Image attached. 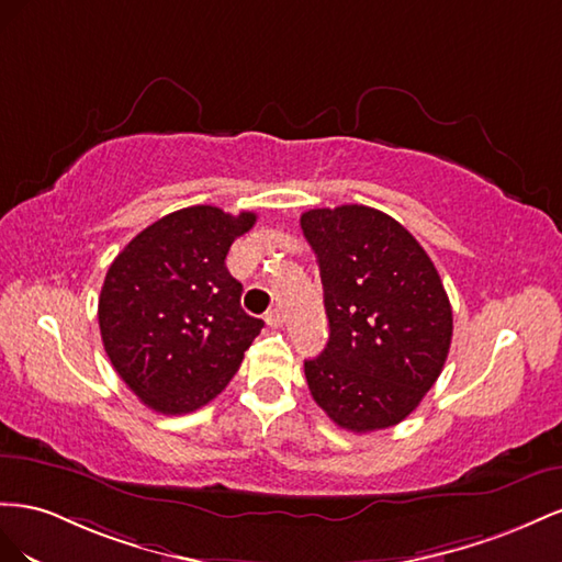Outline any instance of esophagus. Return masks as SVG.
Instances as JSON below:
<instances>
[{"mask_svg": "<svg viewBox=\"0 0 562 562\" xmlns=\"http://www.w3.org/2000/svg\"><path fill=\"white\" fill-rule=\"evenodd\" d=\"M266 323L270 325V327H282V311L280 308H270L268 313H266Z\"/></svg>", "mask_w": 562, "mask_h": 562, "instance_id": "esophagus-1", "label": "esophagus"}]
</instances>
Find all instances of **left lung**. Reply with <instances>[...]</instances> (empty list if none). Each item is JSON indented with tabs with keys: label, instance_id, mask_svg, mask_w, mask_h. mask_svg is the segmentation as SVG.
<instances>
[{
	"label": "left lung",
	"instance_id": "left-lung-1",
	"mask_svg": "<svg viewBox=\"0 0 562 562\" xmlns=\"http://www.w3.org/2000/svg\"><path fill=\"white\" fill-rule=\"evenodd\" d=\"M325 292L329 341L306 381L352 432L391 428L419 407L452 344V306L424 247L364 204L301 214Z\"/></svg>",
	"mask_w": 562,
	"mask_h": 562
}]
</instances>
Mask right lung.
Returning <instances> with one entry per match:
<instances>
[{
	"label": "right lung",
	"instance_id": "1",
	"mask_svg": "<svg viewBox=\"0 0 562 562\" xmlns=\"http://www.w3.org/2000/svg\"><path fill=\"white\" fill-rule=\"evenodd\" d=\"M254 223L251 212L186 206L140 231L110 263L99 299L101 339L143 405L195 412L239 370L263 319L239 306L243 284L226 256Z\"/></svg>",
	"mask_w": 562,
	"mask_h": 562
}]
</instances>
